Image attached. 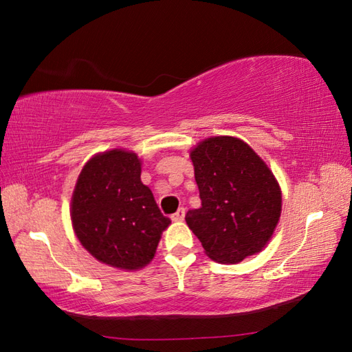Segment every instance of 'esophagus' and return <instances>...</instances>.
I'll return each mask as SVG.
<instances>
[{
	"label": "esophagus",
	"instance_id": "obj_1",
	"mask_svg": "<svg viewBox=\"0 0 352 352\" xmlns=\"http://www.w3.org/2000/svg\"><path fill=\"white\" fill-rule=\"evenodd\" d=\"M184 214H186V210L182 207V208H178V210L170 216V219L174 221V222H182V221H184Z\"/></svg>",
	"mask_w": 352,
	"mask_h": 352
}]
</instances>
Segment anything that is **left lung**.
Listing matches in <instances>:
<instances>
[{
  "mask_svg": "<svg viewBox=\"0 0 352 352\" xmlns=\"http://www.w3.org/2000/svg\"><path fill=\"white\" fill-rule=\"evenodd\" d=\"M201 207L186 222L206 254L234 265L265 248L281 214V190L267 164L243 140L208 138L192 149Z\"/></svg>",
  "mask_w": 352,
  "mask_h": 352,
  "instance_id": "obj_1",
  "label": "left lung"
}]
</instances>
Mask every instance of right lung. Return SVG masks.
Returning a JSON list of instances; mask_svg holds the SVG:
<instances>
[{
    "label": "right lung",
    "instance_id": "right-lung-1",
    "mask_svg": "<svg viewBox=\"0 0 352 352\" xmlns=\"http://www.w3.org/2000/svg\"><path fill=\"white\" fill-rule=\"evenodd\" d=\"M140 159L111 149L81 169L71 199L72 227L80 243L109 266L136 271L153 260L170 219L140 182Z\"/></svg>",
    "mask_w": 352,
    "mask_h": 352
}]
</instances>
